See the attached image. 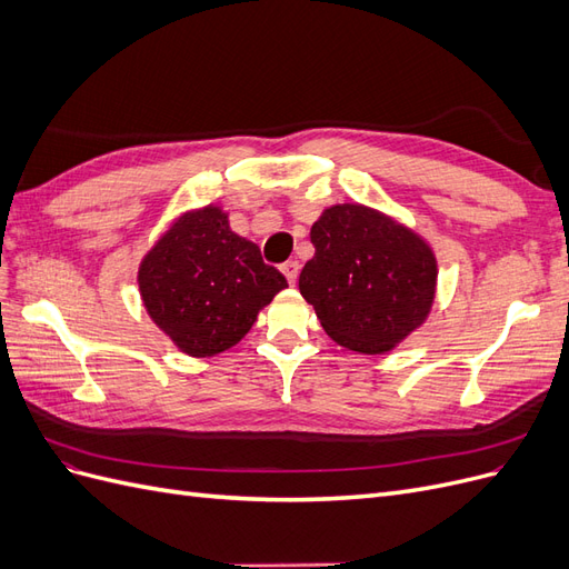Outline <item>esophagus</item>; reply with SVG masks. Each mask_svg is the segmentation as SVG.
Instances as JSON below:
<instances>
[{
  "instance_id": "34e87169",
  "label": "esophagus",
  "mask_w": 569,
  "mask_h": 569,
  "mask_svg": "<svg viewBox=\"0 0 569 569\" xmlns=\"http://www.w3.org/2000/svg\"><path fill=\"white\" fill-rule=\"evenodd\" d=\"M282 272H284L287 282H289V284H295V282H297V278H299V261H295V258H291V261L282 263Z\"/></svg>"
}]
</instances>
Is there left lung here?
Segmentation results:
<instances>
[{
  "mask_svg": "<svg viewBox=\"0 0 569 569\" xmlns=\"http://www.w3.org/2000/svg\"><path fill=\"white\" fill-rule=\"evenodd\" d=\"M311 242L299 291L341 347L385 353L425 322L437 261L416 232L368 206L339 203L313 222Z\"/></svg>",
  "mask_w": 569,
  "mask_h": 569,
  "instance_id": "left-lung-1",
  "label": "left lung"
}]
</instances>
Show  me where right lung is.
<instances>
[{"label":"right lung","mask_w":569,"mask_h":569,"mask_svg":"<svg viewBox=\"0 0 569 569\" xmlns=\"http://www.w3.org/2000/svg\"><path fill=\"white\" fill-rule=\"evenodd\" d=\"M137 280L151 320L197 358L234 347L287 287L216 206L182 216L144 256Z\"/></svg>","instance_id":"obj_1"}]
</instances>
